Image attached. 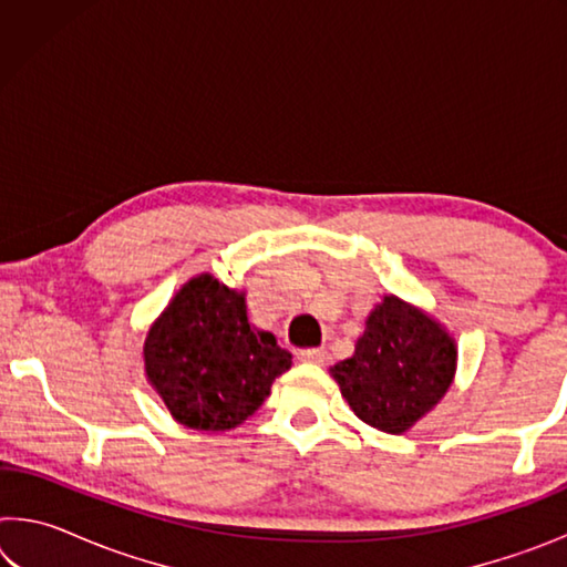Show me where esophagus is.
Wrapping results in <instances>:
<instances>
[{
	"label": "esophagus",
	"mask_w": 567,
	"mask_h": 567,
	"mask_svg": "<svg viewBox=\"0 0 567 567\" xmlns=\"http://www.w3.org/2000/svg\"><path fill=\"white\" fill-rule=\"evenodd\" d=\"M324 358H328V354H324V350H320V348H312V350H297V360H300V362H307V364H322V362H324Z\"/></svg>",
	"instance_id": "1"
}]
</instances>
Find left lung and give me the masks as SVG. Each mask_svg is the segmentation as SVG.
<instances>
[{
    "label": "left lung",
    "mask_w": 567,
    "mask_h": 567,
    "mask_svg": "<svg viewBox=\"0 0 567 567\" xmlns=\"http://www.w3.org/2000/svg\"><path fill=\"white\" fill-rule=\"evenodd\" d=\"M457 370V342L422 307L385 295L364 318L348 360L332 364L350 410L370 427L402 435L447 395Z\"/></svg>",
    "instance_id": "8db88e82"
}]
</instances>
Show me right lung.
<instances>
[{"label": "right lung", "instance_id": "obj_1", "mask_svg": "<svg viewBox=\"0 0 567 567\" xmlns=\"http://www.w3.org/2000/svg\"><path fill=\"white\" fill-rule=\"evenodd\" d=\"M142 360L169 415L199 433L243 425L292 368L275 334L249 322L247 292L209 272L182 285L150 324Z\"/></svg>", "mask_w": 567, "mask_h": 567}]
</instances>
